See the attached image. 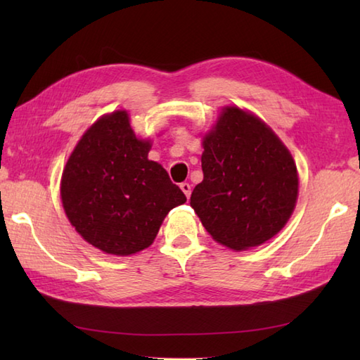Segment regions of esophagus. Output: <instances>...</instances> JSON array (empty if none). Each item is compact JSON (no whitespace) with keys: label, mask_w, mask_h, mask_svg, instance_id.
I'll list each match as a JSON object with an SVG mask.
<instances>
[{"label":"esophagus","mask_w":360,"mask_h":360,"mask_svg":"<svg viewBox=\"0 0 360 360\" xmlns=\"http://www.w3.org/2000/svg\"><path fill=\"white\" fill-rule=\"evenodd\" d=\"M179 187H181L182 192H184V195H186L187 198H190V195H192V186H190L188 182H182V184H181Z\"/></svg>","instance_id":"esophagus-1"}]
</instances>
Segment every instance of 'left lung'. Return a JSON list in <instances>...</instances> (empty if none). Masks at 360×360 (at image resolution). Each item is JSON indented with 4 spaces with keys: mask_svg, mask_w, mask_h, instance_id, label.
<instances>
[{
    "mask_svg": "<svg viewBox=\"0 0 360 360\" xmlns=\"http://www.w3.org/2000/svg\"><path fill=\"white\" fill-rule=\"evenodd\" d=\"M202 147L204 179L190 205L212 238L244 250L277 235L298 195L297 167L278 136L254 114L226 106Z\"/></svg>",
    "mask_w": 360,
    "mask_h": 360,
    "instance_id": "obj_1",
    "label": "left lung"
}]
</instances>
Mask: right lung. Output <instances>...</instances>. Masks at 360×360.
Returning <instances> with one entry per match:
<instances>
[{
  "instance_id": "1",
  "label": "right lung",
  "mask_w": 360,
  "mask_h": 360,
  "mask_svg": "<svg viewBox=\"0 0 360 360\" xmlns=\"http://www.w3.org/2000/svg\"><path fill=\"white\" fill-rule=\"evenodd\" d=\"M150 148L120 110L91 125L68 159L60 186L65 213L105 254L148 248L168 212L187 201L165 168L148 159Z\"/></svg>"
}]
</instances>
